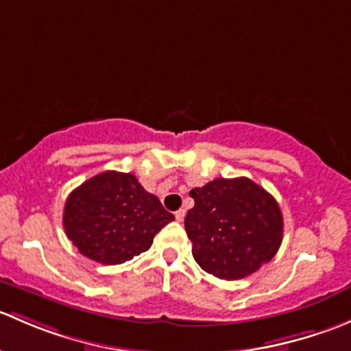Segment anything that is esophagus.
<instances>
[{
	"instance_id": "34e87169",
	"label": "esophagus",
	"mask_w": 351,
	"mask_h": 351,
	"mask_svg": "<svg viewBox=\"0 0 351 351\" xmlns=\"http://www.w3.org/2000/svg\"><path fill=\"white\" fill-rule=\"evenodd\" d=\"M185 214H186V212H185V208H180V210H176V212H175V217H176V221H178V222H182L183 219H185Z\"/></svg>"
}]
</instances>
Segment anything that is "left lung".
<instances>
[{
	"label": "left lung",
	"mask_w": 351,
	"mask_h": 351,
	"mask_svg": "<svg viewBox=\"0 0 351 351\" xmlns=\"http://www.w3.org/2000/svg\"><path fill=\"white\" fill-rule=\"evenodd\" d=\"M185 217L192 254L202 270L239 280L268 263L278 251L284 217L277 200L250 178H215L193 189Z\"/></svg>",
	"instance_id": "left-lung-1"
}]
</instances>
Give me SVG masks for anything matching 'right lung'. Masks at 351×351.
Returning <instances> with one entry per match:
<instances>
[{"mask_svg":"<svg viewBox=\"0 0 351 351\" xmlns=\"http://www.w3.org/2000/svg\"><path fill=\"white\" fill-rule=\"evenodd\" d=\"M171 221L175 215L132 173L119 171L100 173L73 190L62 215L80 253L104 265L125 263L147 251Z\"/></svg>","mask_w":351,"mask_h":351,"instance_id":"right-lung-1","label":"right lung"}]
</instances>
